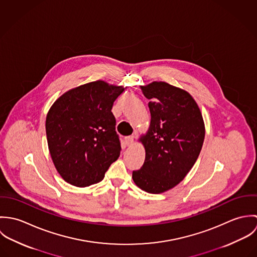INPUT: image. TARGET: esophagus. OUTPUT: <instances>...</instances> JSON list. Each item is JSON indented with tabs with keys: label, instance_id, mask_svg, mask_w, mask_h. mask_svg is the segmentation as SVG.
I'll return each instance as SVG.
<instances>
[{
	"label": "esophagus",
	"instance_id": "esophagus-1",
	"mask_svg": "<svg viewBox=\"0 0 257 257\" xmlns=\"http://www.w3.org/2000/svg\"><path fill=\"white\" fill-rule=\"evenodd\" d=\"M124 142H125V145H126L127 147L133 146L134 143H135V141H134V136H130V137L124 138Z\"/></svg>",
	"mask_w": 257,
	"mask_h": 257
}]
</instances>
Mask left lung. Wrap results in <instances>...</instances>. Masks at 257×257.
<instances>
[{"label": "left lung", "instance_id": "8db88e82", "mask_svg": "<svg viewBox=\"0 0 257 257\" xmlns=\"http://www.w3.org/2000/svg\"><path fill=\"white\" fill-rule=\"evenodd\" d=\"M150 102V124L140 142L146 160L133 172L142 190L160 194L180 183L194 166L205 139L202 112L193 97L183 89L154 81L141 86Z\"/></svg>", "mask_w": 257, "mask_h": 257}]
</instances>
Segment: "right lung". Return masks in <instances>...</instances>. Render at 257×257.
I'll return each instance as SVG.
<instances>
[{"instance_id":"right-lung-1","label":"right lung","mask_w":257,"mask_h":257,"mask_svg":"<svg viewBox=\"0 0 257 257\" xmlns=\"http://www.w3.org/2000/svg\"><path fill=\"white\" fill-rule=\"evenodd\" d=\"M122 86L98 80L73 88L50 107L45 120L48 149L60 176L76 187L104 179L120 153L111 108Z\"/></svg>"}]
</instances>
